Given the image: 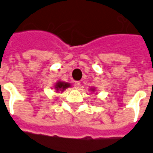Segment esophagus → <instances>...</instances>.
<instances>
[{
    "instance_id": "esophagus-1",
    "label": "esophagus",
    "mask_w": 153,
    "mask_h": 153,
    "mask_svg": "<svg viewBox=\"0 0 153 153\" xmlns=\"http://www.w3.org/2000/svg\"><path fill=\"white\" fill-rule=\"evenodd\" d=\"M74 85V88L78 90V89H79V87H80V82H79V81H75Z\"/></svg>"
}]
</instances>
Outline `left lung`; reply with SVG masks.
Masks as SVG:
<instances>
[{"label": "left lung", "mask_w": 153, "mask_h": 153, "mask_svg": "<svg viewBox=\"0 0 153 153\" xmlns=\"http://www.w3.org/2000/svg\"><path fill=\"white\" fill-rule=\"evenodd\" d=\"M90 90H91V91H94V88H91V89H90Z\"/></svg>", "instance_id": "obj_1"}]
</instances>
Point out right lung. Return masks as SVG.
<instances>
[{
  "mask_svg": "<svg viewBox=\"0 0 153 153\" xmlns=\"http://www.w3.org/2000/svg\"><path fill=\"white\" fill-rule=\"evenodd\" d=\"M71 85L68 83H66V82H63V81H58L54 85V89L57 92H63V90H65L67 88L70 87Z\"/></svg>",
  "mask_w": 153,
  "mask_h": 153,
  "instance_id": "right-lung-1",
  "label": "right lung"
}]
</instances>
